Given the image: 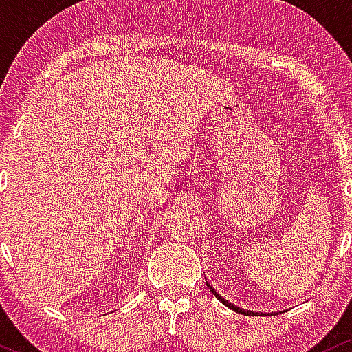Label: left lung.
Here are the masks:
<instances>
[{"mask_svg": "<svg viewBox=\"0 0 352 352\" xmlns=\"http://www.w3.org/2000/svg\"><path fill=\"white\" fill-rule=\"evenodd\" d=\"M206 284H208V287H209V289H211V291H212V294H214V296H216V298H218V299H219V301L224 304V306L231 307V309H232V311H238V313H243V314H246V309H243V307H238V306H234V304L228 302V301H226V299H224V298H221V296H219L218 293H216V291H214V289H212V286H211V284H209V283H206ZM248 313H251V311H248Z\"/></svg>", "mask_w": 352, "mask_h": 352, "instance_id": "obj_1", "label": "left lung"}]
</instances>
